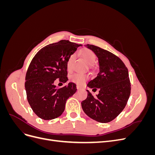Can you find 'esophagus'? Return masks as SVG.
I'll use <instances>...</instances> for the list:
<instances>
[{
    "label": "esophagus",
    "instance_id": "1",
    "mask_svg": "<svg viewBox=\"0 0 155 155\" xmlns=\"http://www.w3.org/2000/svg\"><path fill=\"white\" fill-rule=\"evenodd\" d=\"M76 88H77L78 90H80V89H81V87L80 86H79V85H77Z\"/></svg>",
    "mask_w": 155,
    "mask_h": 155
}]
</instances>
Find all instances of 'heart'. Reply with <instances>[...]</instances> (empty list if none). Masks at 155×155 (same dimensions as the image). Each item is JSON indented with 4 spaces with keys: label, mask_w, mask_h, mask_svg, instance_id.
<instances>
[{
    "label": "heart",
    "mask_w": 155,
    "mask_h": 155,
    "mask_svg": "<svg viewBox=\"0 0 155 155\" xmlns=\"http://www.w3.org/2000/svg\"><path fill=\"white\" fill-rule=\"evenodd\" d=\"M81 55L83 56V59H85V61L88 64H92L95 61L96 58V55L95 53L90 49L83 50L81 51ZM74 58H75L74 54H72L70 55L69 58L68 59L67 63V68L68 71L69 72L71 71L72 69V64L74 62ZM87 78H88L87 76L81 73H74L72 75H71L70 77V81L79 85H83V84L86 81Z\"/></svg>",
    "instance_id": "heart-1"
}]
</instances>
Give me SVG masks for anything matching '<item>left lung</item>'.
I'll list each match as a JSON object with an SVG mask.
<instances>
[{"label": "left lung", "mask_w": 155, "mask_h": 155, "mask_svg": "<svg viewBox=\"0 0 155 155\" xmlns=\"http://www.w3.org/2000/svg\"><path fill=\"white\" fill-rule=\"evenodd\" d=\"M98 58L100 72L87 86L99 89L94 96L87 90V99L81 102L85 113L100 123L113 120L124 110L130 94L128 69L118 56L92 45H87Z\"/></svg>", "instance_id": "1"}]
</instances>
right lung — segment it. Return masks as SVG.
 <instances>
[{
	"label": "right lung",
	"instance_id": "add662e5",
	"mask_svg": "<svg viewBox=\"0 0 155 155\" xmlns=\"http://www.w3.org/2000/svg\"><path fill=\"white\" fill-rule=\"evenodd\" d=\"M82 46L61 40L41 48L32 59L26 74L27 100L35 114L45 120L55 119L62 114L68 98L76 92V85L69 83L58 88L55 79L68 80V59Z\"/></svg>",
	"mask_w": 155,
	"mask_h": 155
}]
</instances>
